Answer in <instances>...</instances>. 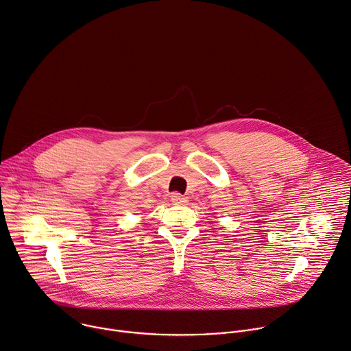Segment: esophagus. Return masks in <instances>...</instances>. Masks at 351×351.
<instances>
[{
    "instance_id": "1",
    "label": "esophagus",
    "mask_w": 351,
    "mask_h": 351,
    "mask_svg": "<svg viewBox=\"0 0 351 351\" xmlns=\"http://www.w3.org/2000/svg\"><path fill=\"white\" fill-rule=\"evenodd\" d=\"M171 202L176 204H185L188 202V199L185 196H182L181 193L174 192V193H171Z\"/></svg>"
}]
</instances>
